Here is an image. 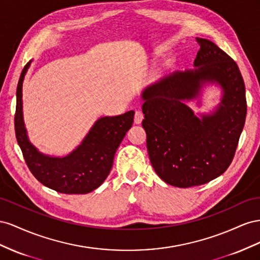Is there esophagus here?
<instances>
[{
    "label": "esophagus",
    "instance_id": "esophagus-1",
    "mask_svg": "<svg viewBox=\"0 0 260 260\" xmlns=\"http://www.w3.org/2000/svg\"><path fill=\"white\" fill-rule=\"evenodd\" d=\"M144 120V114L142 111H136L135 112V117H134V123L135 124H140Z\"/></svg>",
    "mask_w": 260,
    "mask_h": 260
}]
</instances>
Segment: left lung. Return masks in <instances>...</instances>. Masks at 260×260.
Wrapping results in <instances>:
<instances>
[{"label": "left lung", "mask_w": 260, "mask_h": 260, "mask_svg": "<svg viewBox=\"0 0 260 260\" xmlns=\"http://www.w3.org/2000/svg\"><path fill=\"white\" fill-rule=\"evenodd\" d=\"M196 41L195 69L175 71L142 92L151 166L162 181L182 188L217 179L231 165L247 110L239 66L212 41ZM207 84L220 88V102L208 114H195L187 102L201 106Z\"/></svg>", "instance_id": "8db88e82"}]
</instances>
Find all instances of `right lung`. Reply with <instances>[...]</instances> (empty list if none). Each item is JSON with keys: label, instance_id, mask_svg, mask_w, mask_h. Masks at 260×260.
Instances as JSON below:
<instances>
[{"label": "right lung", "instance_id": "obj_1", "mask_svg": "<svg viewBox=\"0 0 260 260\" xmlns=\"http://www.w3.org/2000/svg\"><path fill=\"white\" fill-rule=\"evenodd\" d=\"M31 62L26 64L20 74L15 113V133L27 166L41 184L57 192H90L108 177L116 149L132 127L135 112L98 118L81 143L63 157L42 153L29 140L23 115V83Z\"/></svg>", "mask_w": 260, "mask_h": 260}]
</instances>
